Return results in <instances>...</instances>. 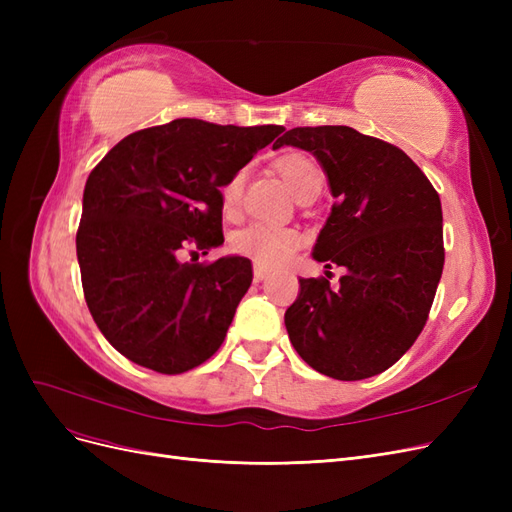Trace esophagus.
I'll return each mask as SVG.
<instances>
[{"label": "esophagus", "mask_w": 512, "mask_h": 512, "mask_svg": "<svg viewBox=\"0 0 512 512\" xmlns=\"http://www.w3.org/2000/svg\"><path fill=\"white\" fill-rule=\"evenodd\" d=\"M269 277V271L267 269H262V267H254V282H262V280H267Z\"/></svg>", "instance_id": "34e87169"}]
</instances>
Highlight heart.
Instances as JSON below:
<instances>
[{
	"label": "heart",
	"mask_w": 512,
	"mask_h": 512,
	"mask_svg": "<svg viewBox=\"0 0 512 512\" xmlns=\"http://www.w3.org/2000/svg\"><path fill=\"white\" fill-rule=\"evenodd\" d=\"M275 168L277 173L282 175L284 183L288 185V190L297 198L309 188H316V185L322 188V179H324L322 168L318 166L316 160L309 158L307 153H299V151L286 153V156H282L275 162ZM243 183H245V173L243 170H237V173H232L222 185V209L226 213H235L239 209L241 196H243ZM301 245H303L301 230L292 226L265 224V222L247 226L235 232V237H232V250L245 258L254 260L262 269H277L286 265V262L297 254Z\"/></svg>",
	"instance_id": "heart-1"
}]
</instances>
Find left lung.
Masks as SVG:
<instances>
[{"mask_svg": "<svg viewBox=\"0 0 512 512\" xmlns=\"http://www.w3.org/2000/svg\"><path fill=\"white\" fill-rule=\"evenodd\" d=\"M312 151L335 203L314 258L342 267L299 280L286 331L301 359L335 380L382 374L429 318L444 267L442 205L425 173L399 147L348 126L292 128L277 147ZM275 147V145H273Z\"/></svg>", "mask_w": 512, "mask_h": 512, "instance_id": "obj_1", "label": "left lung"}]
</instances>
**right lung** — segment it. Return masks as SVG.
I'll return each mask as SVG.
<instances>
[{
	"mask_svg": "<svg viewBox=\"0 0 512 512\" xmlns=\"http://www.w3.org/2000/svg\"><path fill=\"white\" fill-rule=\"evenodd\" d=\"M282 132L175 119L132 132L91 170L76 256L89 312L126 359L175 376L218 352L252 262L194 258L224 243L226 179Z\"/></svg>",
	"mask_w": 512,
	"mask_h": 512,
	"instance_id": "right-lung-1",
	"label": "right lung"
}]
</instances>
